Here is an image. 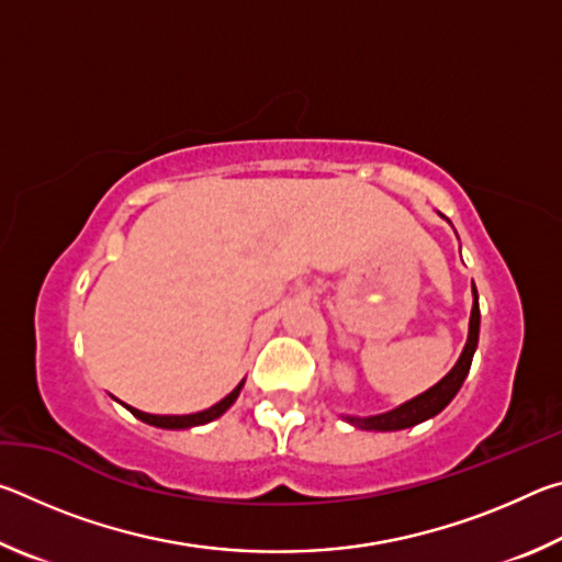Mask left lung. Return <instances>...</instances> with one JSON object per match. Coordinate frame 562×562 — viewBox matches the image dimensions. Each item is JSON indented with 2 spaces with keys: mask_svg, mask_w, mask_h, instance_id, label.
<instances>
[{
  "mask_svg": "<svg viewBox=\"0 0 562 562\" xmlns=\"http://www.w3.org/2000/svg\"><path fill=\"white\" fill-rule=\"evenodd\" d=\"M479 331H481V310H479V292H475V284H473V307H471V319H469V339H465V347H463L461 357L453 364L451 372L446 374L441 382H436L431 389H426L424 394L408 398V402L389 408V412H384V414H372V416L341 414V418H345L347 424H351L355 429H361V431H402V429H412V426L422 424V422H429V418H434L436 414H441L443 408L451 404V398L459 394L463 379L469 376L475 347H479Z\"/></svg>",
  "mask_w": 562,
  "mask_h": 562,
  "instance_id": "obj_1",
  "label": "left lung"
}]
</instances>
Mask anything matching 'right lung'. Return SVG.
I'll use <instances>...</instances> for the list:
<instances>
[{
	"mask_svg": "<svg viewBox=\"0 0 562 562\" xmlns=\"http://www.w3.org/2000/svg\"><path fill=\"white\" fill-rule=\"evenodd\" d=\"M243 386H245V379H243L240 384H237V386L233 389L231 394H227L225 398H221V402H217V404H213L211 408H203V412H198V414H186V416H158V414L138 412V408H133V406H128V404H123V406H126L133 416L140 418V422H146V424H150V426H156V429L180 431V429H193V426L211 424V422H215V418H221V416L227 412V408H231V406L237 402V396H240Z\"/></svg>",
	"mask_w": 562,
	"mask_h": 562,
	"instance_id": "right-lung-1",
	"label": "right lung"
}]
</instances>
